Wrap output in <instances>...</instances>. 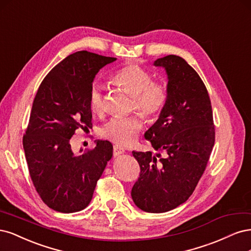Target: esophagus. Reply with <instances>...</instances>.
<instances>
[{"mask_svg": "<svg viewBox=\"0 0 251 251\" xmlns=\"http://www.w3.org/2000/svg\"><path fill=\"white\" fill-rule=\"evenodd\" d=\"M125 152L124 148L119 146V145H115L114 146V155L115 156H120L121 154H123V153Z\"/></svg>", "mask_w": 251, "mask_h": 251, "instance_id": "1", "label": "esophagus"}]
</instances>
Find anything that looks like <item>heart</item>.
Segmentation results:
<instances>
[{"mask_svg":"<svg viewBox=\"0 0 251 251\" xmlns=\"http://www.w3.org/2000/svg\"><path fill=\"white\" fill-rule=\"evenodd\" d=\"M111 81L119 90L133 98L132 108L148 120H155L163 111L168 99L167 88L160 83L153 82L150 73L135 64H128L111 76ZM90 108L97 115L105 111V100L101 87L93 84L88 94ZM143 127L140 117L112 118L101 129L105 139L120 145L131 144Z\"/></svg>","mask_w":251,"mask_h":251,"instance_id":"b5f03b06","label":"heart"}]
</instances>
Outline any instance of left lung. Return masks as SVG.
Instances as JSON below:
<instances>
[{
    "label": "left lung",
    "mask_w": 251,
    "mask_h": 251,
    "mask_svg": "<svg viewBox=\"0 0 251 251\" xmlns=\"http://www.w3.org/2000/svg\"><path fill=\"white\" fill-rule=\"evenodd\" d=\"M168 78V99L145 137L165 157L132 151L141 168L131 190L134 204L147 213H165L187 201L203 174L215 144L211 100L190 64L176 55L154 61Z\"/></svg>",
    "instance_id": "left-lung-1"
}]
</instances>
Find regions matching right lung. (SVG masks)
<instances>
[{
	"instance_id": "obj_1",
	"label": "right lung",
	"mask_w": 251,
	"mask_h": 251,
	"mask_svg": "<svg viewBox=\"0 0 251 251\" xmlns=\"http://www.w3.org/2000/svg\"><path fill=\"white\" fill-rule=\"evenodd\" d=\"M116 60L78 51L55 66L38 87L23 147L37 193L56 212L85 208L112 157L108 141H95L93 150L78 154L70 141L77 129L93 127L88 94L98 72Z\"/></svg>"
}]
</instances>
